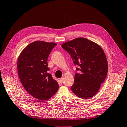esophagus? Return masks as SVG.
Here are the masks:
<instances>
[{"mask_svg": "<svg viewBox=\"0 0 127 127\" xmlns=\"http://www.w3.org/2000/svg\"><path fill=\"white\" fill-rule=\"evenodd\" d=\"M63 81H64V77H62V78H60L59 81H60V83L62 84L63 82Z\"/></svg>", "mask_w": 127, "mask_h": 127, "instance_id": "obj_1", "label": "esophagus"}]
</instances>
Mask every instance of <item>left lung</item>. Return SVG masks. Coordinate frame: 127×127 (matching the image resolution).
Listing matches in <instances>:
<instances>
[{"label":"left lung","mask_w":127,"mask_h":127,"mask_svg":"<svg viewBox=\"0 0 127 127\" xmlns=\"http://www.w3.org/2000/svg\"><path fill=\"white\" fill-rule=\"evenodd\" d=\"M62 47L70 54L77 65L74 84L71 87L73 93L84 99L93 97L98 93L107 75L108 65L105 53L95 42L84 38L66 42Z\"/></svg>","instance_id":"1"}]
</instances>
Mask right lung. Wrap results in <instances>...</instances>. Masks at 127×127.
<instances>
[{
	"label": "right lung",
	"mask_w": 127,
	"mask_h": 127,
	"mask_svg": "<svg viewBox=\"0 0 127 127\" xmlns=\"http://www.w3.org/2000/svg\"><path fill=\"white\" fill-rule=\"evenodd\" d=\"M57 44L36 41L28 45L17 60L18 74L26 91L41 101L51 98L57 92L58 83L53 78L48 67L47 58Z\"/></svg>",
	"instance_id": "right-lung-1"
}]
</instances>
